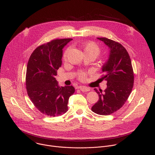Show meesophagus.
Returning a JSON list of instances; mask_svg holds the SVG:
<instances>
[{
  "label": "esophagus",
  "mask_w": 155,
  "mask_h": 155,
  "mask_svg": "<svg viewBox=\"0 0 155 155\" xmlns=\"http://www.w3.org/2000/svg\"><path fill=\"white\" fill-rule=\"evenodd\" d=\"M78 89H80L81 91L83 92H86V91H89L90 90V87H87L86 86H78Z\"/></svg>",
  "instance_id": "1"
}]
</instances>
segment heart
<instances>
[{
	"instance_id": "obj_1",
	"label": "heart",
	"mask_w": 155,
	"mask_h": 155,
	"mask_svg": "<svg viewBox=\"0 0 155 155\" xmlns=\"http://www.w3.org/2000/svg\"><path fill=\"white\" fill-rule=\"evenodd\" d=\"M81 49L84 56H90L94 59L96 58L101 53V48L94 41H87L81 45ZM70 51V48H68L63 54L64 60H66ZM78 78L80 80H84L86 78V73L83 71H79L77 74Z\"/></svg>"
}]
</instances>
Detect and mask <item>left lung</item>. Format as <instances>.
Returning a JSON list of instances; mask_svg holds the SVG:
<instances>
[{
    "instance_id": "1",
    "label": "left lung",
    "mask_w": 155,
    "mask_h": 155,
    "mask_svg": "<svg viewBox=\"0 0 155 155\" xmlns=\"http://www.w3.org/2000/svg\"><path fill=\"white\" fill-rule=\"evenodd\" d=\"M97 38L110 48L109 58L102 68L107 87L103 93L95 88L99 101L91 110L98 115H108L121 108L127 100L134 86V72L129 55L121 44L105 37Z\"/></svg>"
}]
</instances>
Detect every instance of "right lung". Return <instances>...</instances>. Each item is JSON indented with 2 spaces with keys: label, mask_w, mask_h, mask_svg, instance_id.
Listing matches in <instances>:
<instances>
[{
  "label": "right lung",
  "mask_w": 155,
  "mask_h": 155,
  "mask_svg": "<svg viewBox=\"0 0 155 155\" xmlns=\"http://www.w3.org/2000/svg\"><path fill=\"white\" fill-rule=\"evenodd\" d=\"M72 40L55 39L43 44L33 51L28 63V94L39 111L50 117L67 112L69 97L75 92L72 86H59L54 77L62 64V48Z\"/></svg>",
  "instance_id": "add662e5"
}]
</instances>
